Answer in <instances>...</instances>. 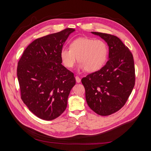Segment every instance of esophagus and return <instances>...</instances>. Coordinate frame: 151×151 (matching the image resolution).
Masks as SVG:
<instances>
[{"instance_id":"34e87169","label":"esophagus","mask_w":151,"mask_h":151,"mask_svg":"<svg viewBox=\"0 0 151 151\" xmlns=\"http://www.w3.org/2000/svg\"><path fill=\"white\" fill-rule=\"evenodd\" d=\"M76 82H77V83H79L80 82H81V79L79 78V77L76 76Z\"/></svg>"}]
</instances>
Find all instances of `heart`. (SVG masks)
<instances>
[{
    "mask_svg": "<svg viewBox=\"0 0 151 151\" xmlns=\"http://www.w3.org/2000/svg\"><path fill=\"white\" fill-rule=\"evenodd\" d=\"M108 53V46L104 41L81 37L72 41L70 48H63L60 55L62 63L67 68L74 67L77 57L79 68L93 72L103 66Z\"/></svg>",
    "mask_w": 151,
    "mask_h": 151,
    "instance_id": "1",
    "label": "heart"
}]
</instances>
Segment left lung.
Here are the masks:
<instances>
[{"instance_id":"1","label":"left lung","mask_w":151,"mask_h":151,"mask_svg":"<svg viewBox=\"0 0 151 151\" xmlns=\"http://www.w3.org/2000/svg\"><path fill=\"white\" fill-rule=\"evenodd\" d=\"M100 36L109 47V60L101 69L82 79L86 99L96 113L108 116L126 103L135 86L133 55L116 36L91 32Z\"/></svg>"}]
</instances>
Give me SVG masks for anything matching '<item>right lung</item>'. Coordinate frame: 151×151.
Here are the masks:
<instances>
[{"mask_svg": "<svg viewBox=\"0 0 151 151\" xmlns=\"http://www.w3.org/2000/svg\"><path fill=\"white\" fill-rule=\"evenodd\" d=\"M66 28L34 40L18 62L17 76L21 98L29 110L45 120H52L65 110L74 74L62 65L60 51L70 33Z\"/></svg>", "mask_w": 151, "mask_h": 151, "instance_id": "obj_1", "label": "right lung"}]
</instances>
